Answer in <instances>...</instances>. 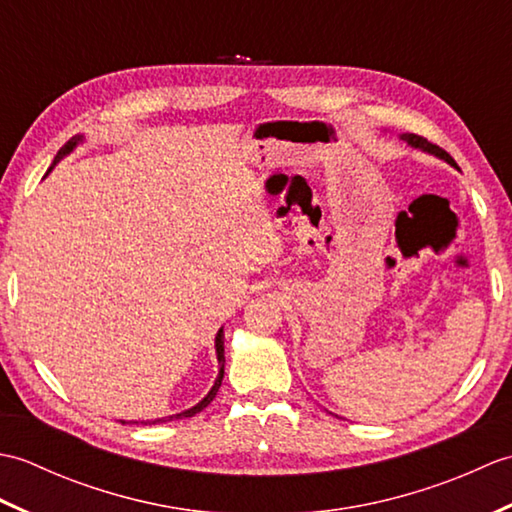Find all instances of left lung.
<instances>
[{
	"instance_id": "1",
	"label": "left lung",
	"mask_w": 512,
	"mask_h": 512,
	"mask_svg": "<svg viewBox=\"0 0 512 512\" xmlns=\"http://www.w3.org/2000/svg\"><path fill=\"white\" fill-rule=\"evenodd\" d=\"M402 140H407V143H409L411 147H420V149H424V151H429V154H436V156L444 158L447 162H451V165H455V160L447 154V151H444V149L438 147V145L429 143L427 138H422V136H418V134H405V136H402Z\"/></svg>"
}]
</instances>
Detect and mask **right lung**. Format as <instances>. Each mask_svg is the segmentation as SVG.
Returning a JSON list of instances; mask_svg holds the SVG:
<instances>
[{
	"instance_id": "right-lung-1",
	"label": "right lung",
	"mask_w": 512,
	"mask_h": 512,
	"mask_svg": "<svg viewBox=\"0 0 512 512\" xmlns=\"http://www.w3.org/2000/svg\"><path fill=\"white\" fill-rule=\"evenodd\" d=\"M79 140L81 138H70L68 140V143H65L61 149H59V154H57V158H54V162H52V165H57V162L65 156V154H68V151H72L74 149V145L76 143H79ZM215 352H217V361H220V376H217L215 378V385H213V389L209 391V394H206V398L204 400H200L198 402V405H195V407H191V409H187V411H182V413H176V416H169V418H158V420H147L145 424H156V422H169V420H176V418H191V416H195V413H198V411H202L204 407H209L211 405V400L215 398V394H217V389H220V385H222V378H224V332L220 330V332H217V336H215Z\"/></svg>"
}]
</instances>
